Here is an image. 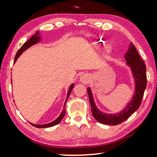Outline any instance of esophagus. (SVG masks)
Masks as SVG:
<instances>
[{
    "label": "esophagus",
    "instance_id": "1",
    "mask_svg": "<svg viewBox=\"0 0 157 157\" xmlns=\"http://www.w3.org/2000/svg\"><path fill=\"white\" fill-rule=\"evenodd\" d=\"M79 80L82 84H86L91 81V75H89V74H83V75L80 76L79 78Z\"/></svg>",
    "mask_w": 157,
    "mask_h": 157
}]
</instances>
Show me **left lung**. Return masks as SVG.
I'll return each instance as SVG.
<instances>
[{
  "label": "left lung",
  "mask_w": 157,
  "mask_h": 157,
  "mask_svg": "<svg viewBox=\"0 0 157 157\" xmlns=\"http://www.w3.org/2000/svg\"><path fill=\"white\" fill-rule=\"evenodd\" d=\"M126 64L131 69L134 79L135 89L132 100L127 103L123 110L116 113H106L102 112L95 105L93 94L90 87L87 89L91 112L94 118L99 123L109 125H116L126 121L132 114L139 108L144 91L147 86L146 66L138 53L134 45L131 42L127 52L124 55Z\"/></svg>",
  "instance_id": "obj_1"
}]
</instances>
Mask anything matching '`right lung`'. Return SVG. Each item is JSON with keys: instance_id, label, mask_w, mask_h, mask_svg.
Instances as JSON below:
<instances>
[{"instance_id": "add662e5", "label": "right lung", "mask_w": 157, "mask_h": 157, "mask_svg": "<svg viewBox=\"0 0 157 157\" xmlns=\"http://www.w3.org/2000/svg\"><path fill=\"white\" fill-rule=\"evenodd\" d=\"M41 36L39 35V31H36V33L34 35H33V36L31 37V38L29 39L28 41H27L25 42V43L21 47V48L18 50V52H17V54H16V56L14 58V63L17 62V60L18 57H19L20 55L22 54V53L25 51V50H27L29 48L31 47L32 46H33V45L36 44L38 43L41 41ZM74 87V84H72L69 87V89H68V91L67 93V96H66V99L65 101V103H64V105H63V109L62 111V113H60V115L59 116V117L57 119H55L54 121L51 122V123H47V124H33V123H31L32 125H33L34 127H37V128H47V127H52V126H55L56 125V124H59L61 121L62 120L63 116H64L65 113H66V109H65V105H66V101H67L68 97L70 96V94L71 93V91H72V89H73Z\"/></svg>"}]
</instances>
